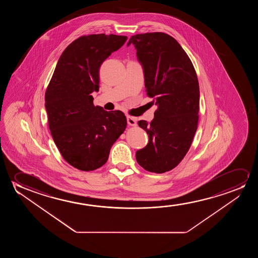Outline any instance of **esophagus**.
<instances>
[{"mask_svg":"<svg viewBox=\"0 0 258 258\" xmlns=\"http://www.w3.org/2000/svg\"><path fill=\"white\" fill-rule=\"evenodd\" d=\"M127 122L130 126H137V120L134 117L127 116Z\"/></svg>","mask_w":258,"mask_h":258,"instance_id":"esophagus-1","label":"esophagus"}]
</instances>
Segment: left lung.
<instances>
[{
  "instance_id": "1",
  "label": "left lung",
  "mask_w": 258,
  "mask_h": 258,
  "mask_svg": "<svg viewBox=\"0 0 258 258\" xmlns=\"http://www.w3.org/2000/svg\"><path fill=\"white\" fill-rule=\"evenodd\" d=\"M131 44L144 70L147 96L158 106L152 122L138 121L149 142L136 159L149 172L165 173L182 160L198 128V77L186 52L166 33L137 34L127 46Z\"/></svg>"
}]
</instances>
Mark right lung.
<instances>
[{
  "label": "right lung",
  "mask_w": 258,
  "mask_h": 258,
  "mask_svg": "<svg viewBox=\"0 0 258 258\" xmlns=\"http://www.w3.org/2000/svg\"><path fill=\"white\" fill-rule=\"evenodd\" d=\"M126 36L93 34L74 40L61 53L45 95L53 141L70 165L82 171L102 166L110 149L127 126L119 110L93 105L99 68L123 46Z\"/></svg>",
  "instance_id": "right-lung-1"
}]
</instances>
